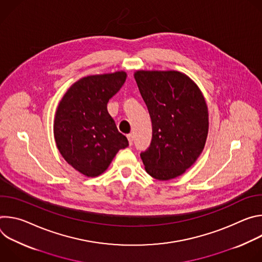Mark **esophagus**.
Segmentation results:
<instances>
[{
	"mask_svg": "<svg viewBox=\"0 0 262 262\" xmlns=\"http://www.w3.org/2000/svg\"><path fill=\"white\" fill-rule=\"evenodd\" d=\"M126 137H127V140H128L129 145H132V144H133V140H134L133 135H132V134H128V135H126Z\"/></svg>",
	"mask_w": 262,
	"mask_h": 262,
	"instance_id": "34e87169",
	"label": "esophagus"
}]
</instances>
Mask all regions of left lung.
I'll return each instance as SVG.
<instances>
[{
    "label": "left lung",
    "instance_id": "8db88e82",
    "mask_svg": "<svg viewBox=\"0 0 262 262\" xmlns=\"http://www.w3.org/2000/svg\"><path fill=\"white\" fill-rule=\"evenodd\" d=\"M152 123V139L140 155L158 180L183 174L202 154L208 110L197 84L176 70H138L134 74Z\"/></svg>",
    "mask_w": 262,
    "mask_h": 262
}]
</instances>
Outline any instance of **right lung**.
Returning <instances> with one entry per match:
<instances>
[{
	"label": "right lung",
	"mask_w": 262,
	"mask_h": 262,
	"mask_svg": "<svg viewBox=\"0 0 262 262\" xmlns=\"http://www.w3.org/2000/svg\"><path fill=\"white\" fill-rule=\"evenodd\" d=\"M126 77L125 71L84 77L68 88L58 104L56 145L64 160L87 177L102 174L120 149L128 146L106 108Z\"/></svg>",
	"instance_id": "1"
}]
</instances>
